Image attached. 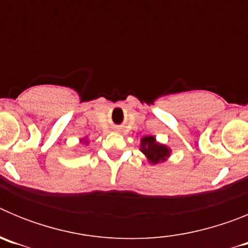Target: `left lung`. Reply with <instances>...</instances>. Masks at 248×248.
<instances>
[{
	"label": "left lung",
	"instance_id": "8db88e82",
	"mask_svg": "<svg viewBox=\"0 0 248 248\" xmlns=\"http://www.w3.org/2000/svg\"><path fill=\"white\" fill-rule=\"evenodd\" d=\"M141 153H144L151 164H157L165 161L170 155V149L163 144L156 143L154 137H144L141 139Z\"/></svg>",
	"mask_w": 248,
	"mask_h": 248
}]
</instances>
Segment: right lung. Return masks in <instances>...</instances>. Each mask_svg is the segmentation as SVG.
Here are the masks:
<instances>
[{"label":"right lung","mask_w":248,"mask_h":248,"mask_svg":"<svg viewBox=\"0 0 248 248\" xmlns=\"http://www.w3.org/2000/svg\"><path fill=\"white\" fill-rule=\"evenodd\" d=\"M84 143H87V141H85V140H84Z\"/></svg>","instance_id":"1"}]
</instances>
